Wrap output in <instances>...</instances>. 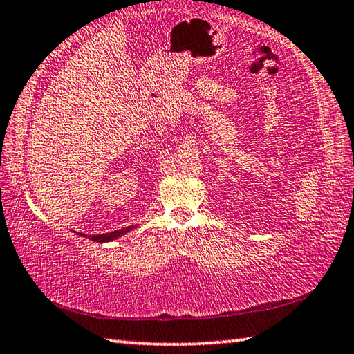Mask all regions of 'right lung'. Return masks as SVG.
Here are the masks:
<instances>
[{
    "mask_svg": "<svg viewBox=\"0 0 354 354\" xmlns=\"http://www.w3.org/2000/svg\"><path fill=\"white\" fill-rule=\"evenodd\" d=\"M136 226H128V227H122V230H117V231H112V232H106V234H82V232H77V236H82V237H87L91 239V241H95V242H100V243H104V242H112L113 239H118L120 236H124L127 232L133 231Z\"/></svg>",
    "mask_w": 354,
    "mask_h": 354,
    "instance_id": "1",
    "label": "right lung"
}]
</instances>
